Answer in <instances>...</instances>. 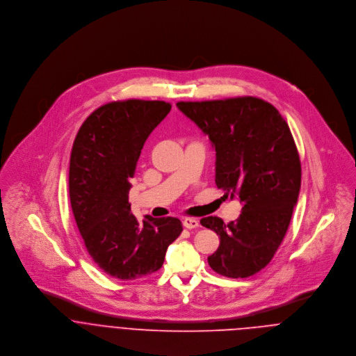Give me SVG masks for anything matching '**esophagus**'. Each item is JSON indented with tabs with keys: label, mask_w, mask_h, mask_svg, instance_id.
<instances>
[{
	"label": "esophagus",
	"mask_w": 356,
	"mask_h": 356,
	"mask_svg": "<svg viewBox=\"0 0 356 356\" xmlns=\"http://www.w3.org/2000/svg\"><path fill=\"white\" fill-rule=\"evenodd\" d=\"M182 225H184V227H186V229H196V227H199V220L197 219H195V218H185L184 220H182Z\"/></svg>",
	"instance_id": "obj_1"
}]
</instances>
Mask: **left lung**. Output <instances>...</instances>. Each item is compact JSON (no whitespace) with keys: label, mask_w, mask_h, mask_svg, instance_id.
<instances>
[{"label":"left lung","mask_w":356,"mask_h":356,"mask_svg":"<svg viewBox=\"0 0 356 356\" xmlns=\"http://www.w3.org/2000/svg\"><path fill=\"white\" fill-rule=\"evenodd\" d=\"M177 106L215 148L216 186L243 204L227 225L218 216L200 220L220 238L208 264L229 278L251 277L277 252L298 203L302 165L289 126L275 106L251 96Z\"/></svg>","instance_id":"left-lung-1"}]
</instances>
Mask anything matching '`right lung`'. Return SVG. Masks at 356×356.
Returning a JSON list of instances; mask_svg holds the SVG:
<instances>
[{"instance_id": "add662e5", "label": "right lung", "mask_w": 356, "mask_h": 356, "mask_svg": "<svg viewBox=\"0 0 356 356\" xmlns=\"http://www.w3.org/2000/svg\"><path fill=\"white\" fill-rule=\"evenodd\" d=\"M171 104L126 100L102 105L81 126L70 159V200L85 247L104 273L136 280L157 271L178 238L177 218L131 213L130 178L153 129Z\"/></svg>"}]
</instances>
